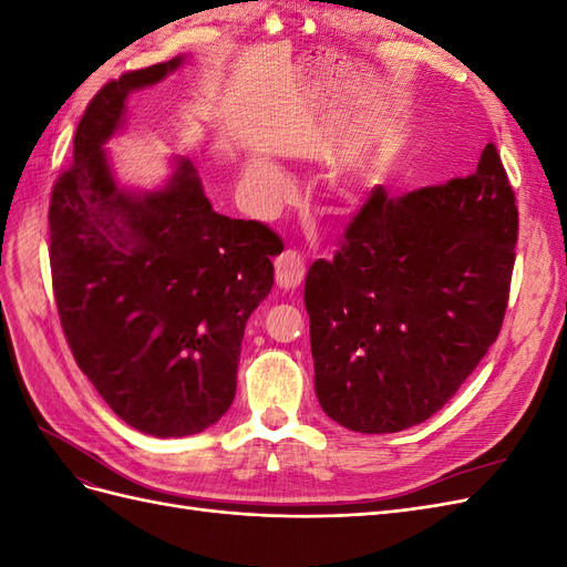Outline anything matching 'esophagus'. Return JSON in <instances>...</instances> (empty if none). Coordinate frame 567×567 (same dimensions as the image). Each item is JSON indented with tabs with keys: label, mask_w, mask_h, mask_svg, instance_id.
<instances>
[{
	"label": "esophagus",
	"mask_w": 567,
	"mask_h": 567,
	"mask_svg": "<svg viewBox=\"0 0 567 567\" xmlns=\"http://www.w3.org/2000/svg\"><path fill=\"white\" fill-rule=\"evenodd\" d=\"M274 277L284 290H296L305 279V260L296 250H284L274 262Z\"/></svg>",
	"instance_id": "esophagus-1"
}]
</instances>
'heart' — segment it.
Returning <instances> with one entry per match:
<instances>
[{
	"label": "heart",
	"instance_id": "obj_1",
	"mask_svg": "<svg viewBox=\"0 0 567 567\" xmlns=\"http://www.w3.org/2000/svg\"><path fill=\"white\" fill-rule=\"evenodd\" d=\"M290 175L274 158H255L248 165L246 188L257 208H271L290 192Z\"/></svg>",
	"mask_w": 567,
	"mask_h": 567
}]
</instances>
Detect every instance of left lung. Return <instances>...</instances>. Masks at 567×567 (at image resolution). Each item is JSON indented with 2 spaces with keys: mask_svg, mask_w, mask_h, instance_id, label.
Segmentation results:
<instances>
[{
  "mask_svg": "<svg viewBox=\"0 0 567 567\" xmlns=\"http://www.w3.org/2000/svg\"><path fill=\"white\" fill-rule=\"evenodd\" d=\"M333 260L305 279L326 416L383 435L450 402L499 336L518 210L494 144L475 175L404 196L375 186Z\"/></svg>",
  "mask_w": 567,
  "mask_h": 567,
  "instance_id": "obj_1",
  "label": "left lung"
}]
</instances>
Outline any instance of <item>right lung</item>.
Wrapping results in <instances>:
<instances>
[{"mask_svg":"<svg viewBox=\"0 0 567 567\" xmlns=\"http://www.w3.org/2000/svg\"><path fill=\"white\" fill-rule=\"evenodd\" d=\"M184 61L125 73L92 99L49 208L68 346L115 414L153 437L194 435L227 414L246 321L284 250L260 221L215 213L184 156L161 186L117 179L106 144L125 127L127 96Z\"/></svg>","mask_w":567,"mask_h":567,"instance_id":"right-lung-1","label":"right lung"}]
</instances>
